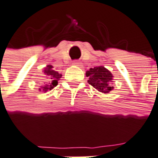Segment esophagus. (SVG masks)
Listing matches in <instances>:
<instances>
[{"mask_svg": "<svg viewBox=\"0 0 158 158\" xmlns=\"http://www.w3.org/2000/svg\"><path fill=\"white\" fill-rule=\"evenodd\" d=\"M72 64H73V65H76V66H78V65H79V62L78 61V60H73V63H72Z\"/></svg>", "mask_w": 158, "mask_h": 158, "instance_id": "1", "label": "esophagus"}]
</instances>
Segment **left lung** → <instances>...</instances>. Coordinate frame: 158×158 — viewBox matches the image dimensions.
I'll use <instances>...</instances> for the list:
<instances>
[{"label":"left lung","mask_w":158,"mask_h":158,"mask_svg":"<svg viewBox=\"0 0 158 158\" xmlns=\"http://www.w3.org/2000/svg\"><path fill=\"white\" fill-rule=\"evenodd\" d=\"M86 76L89 77V84L100 92L107 94L114 89L111 85L113 75L103 66L90 68L86 72Z\"/></svg>","instance_id":"8db88e82"}]
</instances>
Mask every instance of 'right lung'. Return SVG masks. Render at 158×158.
Returning a JSON list of instances; mask_svg holds the SVG:
<instances>
[{
  "instance_id": "1",
  "label": "right lung",
  "mask_w": 158,
  "mask_h": 158,
  "mask_svg": "<svg viewBox=\"0 0 158 158\" xmlns=\"http://www.w3.org/2000/svg\"><path fill=\"white\" fill-rule=\"evenodd\" d=\"M43 72L47 76H48V78H49L48 82L45 84L43 86H41V88L38 89H39V91H42V92L45 93L47 91L52 89L58 85V81L62 77V74L58 73V72L52 69V66L50 65V64L47 65V67L44 69Z\"/></svg>"
}]
</instances>
